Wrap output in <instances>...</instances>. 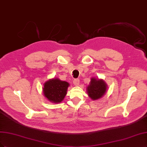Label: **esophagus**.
Returning <instances> with one entry per match:
<instances>
[{
  "mask_svg": "<svg viewBox=\"0 0 147 147\" xmlns=\"http://www.w3.org/2000/svg\"><path fill=\"white\" fill-rule=\"evenodd\" d=\"M80 84V80L79 79H75L74 80V84L75 86H78Z\"/></svg>",
  "mask_w": 147,
  "mask_h": 147,
  "instance_id": "1",
  "label": "esophagus"
}]
</instances>
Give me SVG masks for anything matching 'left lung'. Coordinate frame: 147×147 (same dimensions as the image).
<instances>
[{"instance_id": "obj_1", "label": "left lung", "mask_w": 147, "mask_h": 147, "mask_svg": "<svg viewBox=\"0 0 147 147\" xmlns=\"http://www.w3.org/2000/svg\"><path fill=\"white\" fill-rule=\"evenodd\" d=\"M107 89V84L102 79L92 78L89 85L87 87V93L89 97L93 100L102 98Z\"/></svg>"}]
</instances>
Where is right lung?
<instances>
[{
  "mask_svg": "<svg viewBox=\"0 0 147 147\" xmlns=\"http://www.w3.org/2000/svg\"><path fill=\"white\" fill-rule=\"evenodd\" d=\"M69 84L58 78H53L44 84L43 94L50 102L58 103L64 100Z\"/></svg>",
  "mask_w": 147,
  "mask_h": 147,
  "instance_id": "1",
  "label": "right lung"
}]
</instances>
